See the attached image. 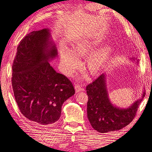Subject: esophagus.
I'll list each match as a JSON object with an SVG mask.
<instances>
[{
  "label": "esophagus",
  "mask_w": 152,
  "mask_h": 152,
  "mask_svg": "<svg viewBox=\"0 0 152 152\" xmlns=\"http://www.w3.org/2000/svg\"><path fill=\"white\" fill-rule=\"evenodd\" d=\"M74 88H75V91L76 93H78L80 91H83V89L81 86H79V85H76L75 86H74Z\"/></svg>",
  "instance_id": "34e87169"
}]
</instances>
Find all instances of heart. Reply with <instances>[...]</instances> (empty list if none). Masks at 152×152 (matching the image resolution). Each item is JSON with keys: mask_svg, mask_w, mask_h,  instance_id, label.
I'll return each mask as SVG.
<instances>
[{"mask_svg": "<svg viewBox=\"0 0 152 152\" xmlns=\"http://www.w3.org/2000/svg\"><path fill=\"white\" fill-rule=\"evenodd\" d=\"M99 40L96 39H82L73 45V50L66 46L61 48V66L63 72L67 76H71L80 65L78 58L88 56L98 46ZM113 50L111 45H107L90 53L86 58V66L93 75L98 74L107 65Z\"/></svg>", "mask_w": 152, "mask_h": 152, "instance_id": "heart-1", "label": "heart"}]
</instances>
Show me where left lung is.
Wrapping results in <instances>:
<instances>
[{"label": "left lung", "instance_id": "8db88e82", "mask_svg": "<svg viewBox=\"0 0 152 152\" xmlns=\"http://www.w3.org/2000/svg\"><path fill=\"white\" fill-rule=\"evenodd\" d=\"M131 60L138 63L137 58H131ZM86 91L88 96V119L93 128L101 133L121 129L129 124L145 96L143 92L142 97L128 108H122L114 105L109 99L104 74L87 86Z\"/></svg>", "mask_w": 152, "mask_h": 152}]
</instances>
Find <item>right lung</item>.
Segmentation results:
<instances>
[{
  "label": "right lung",
  "instance_id": "1",
  "mask_svg": "<svg viewBox=\"0 0 152 152\" xmlns=\"http://www.w3.org/2000/svg\"><path fill=\"white\" fill-rule=\"evenodd\" d=\"M51 37L48 28L26 35L12 64V88L19 110L39 126L58 121L64 102L75 93L72 82L49 63L58 53Z\"/></svg>",
  "mask_w": 152,
  "mask_h": 152
}]
</instances>
